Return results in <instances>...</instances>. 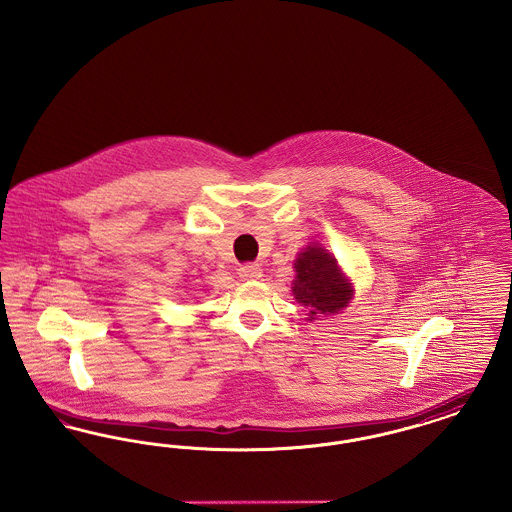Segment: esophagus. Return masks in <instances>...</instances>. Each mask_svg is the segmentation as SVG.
Instances as JSON below:
<instances>
[{
  "instance_id": "34e87169",
  "label": "esophagus",
  "mask_w": 512,
  "mask_h": 512,
  "mask_svg": "<svg viewBox=\"0 0 512 512\" xmlns=\"http://www.w3.org/2000/svg\"><path fill=\"white\" fill-rule=\"evenodd\" d=\"M240 276L244 280H259L263 276V270L257 263H247V265L240 267Z\"/></svg>"
}]
</instances>
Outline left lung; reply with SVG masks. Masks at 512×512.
I'll list each match as a JSON object with an SVG mask.
<instances>
[{
	"label": "left lung",
	"mask_w": 512,
	"mask_h": 512,
	"mask_svg": "<svg viewBox=\"0 0 512 512\" xmlns=\"http://www.w3.org/2000/svg\"><path fill=\"white\" fill-rule=\"evenodd\" d=\"M293 295L309 309L311 318L332 315L351 299V286L343 278L336 259L318 244L309 245L295 261Z\"/></svg>",
	"instance_id": "obj_1"
}]
</instances>
